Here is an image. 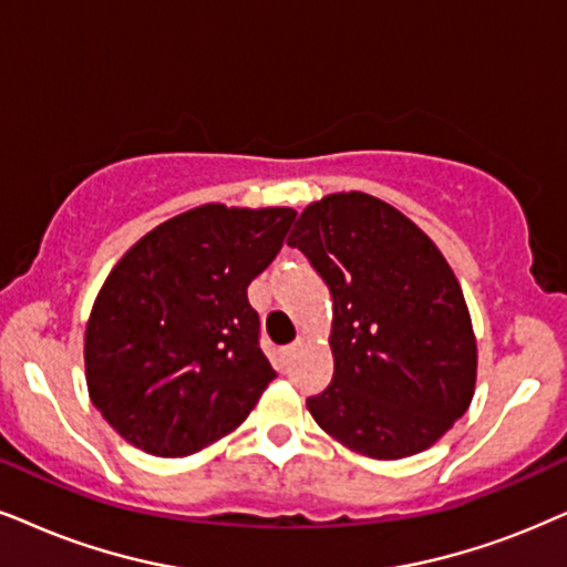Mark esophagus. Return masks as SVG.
<instances>
[{"label": "esophagus", "mask_w": 567, "mask_h": 567, "mask_svg": "<svg viewBox=\"0 0 567 567\" xmlns=\"http://www.w3.org/2000/svg\"><path fill=\"white\" fill-rule=\"evenodd\" d=\"M300 348V340L292 342V346H285L282 350H279V358H282V363H288L292 355H296V350Z\"/></svg>", "instance_id": "34e87169"}]
</instances>
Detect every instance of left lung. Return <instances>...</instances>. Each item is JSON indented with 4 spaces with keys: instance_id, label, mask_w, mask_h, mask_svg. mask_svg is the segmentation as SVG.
<instances>
[{
    "instance_id": "left-lung-1",
    "label": "left lung",
    "mask_w": 567,
    "mask_h": 567,
    "mask_svg": "<svg viewBox=\"0 0 567 567\" xmlns=\"http://www.w3.org/2000/svg\"><path fill=\"white\" fill-rule=\"evenodd\" d=\"M332 292L334 374L306 405L358 453L398 461L468 411L476 340L461 285L405 214L367 193L306 206L288 238Z\"/></svg>"
}]
</instances>
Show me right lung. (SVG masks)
<instances>
[{"label":"right lung","instance_id":"right-lung-1","mask_svg":"<svg viewBox=\"0 0 567 567\" xmlns=\"http://www.w3.org/2000/svg\"><path fill=\"white\" fill-rule=\"evenodd\" d=\"M292 219V209L198 206L120 259L85 327L91 403L114 432L181 457L246 421L277 377L246 290Z\"/></svg>","mask_w":567,"mask_h":567}]
</instances>
